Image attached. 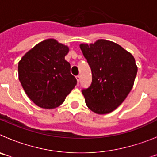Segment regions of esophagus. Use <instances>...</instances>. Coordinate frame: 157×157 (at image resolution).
Segmentation results:
<instances>
[{
  "instance_id": "obj_1",
  "label": "esophagus",
  "mask_w": 157,
  "mask_h": 157,
  "mask_svg": "<svg viewBox=\"0 0 157 157\" xmlns=\"http://www.w3.org/2000/svg\"><path fill=\"white\" fill-rule=\"evenodd\" d=\"M80 78H81V76H80V75H77V76H76V79H77L78 82H79Z\"/></svg>"
}]
</instances>
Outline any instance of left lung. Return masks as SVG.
<instances>
[{
    "label": "left lung",
    "instance_id": "left-lung-1",
    "mask_svg": "<svg viewBox=\"0 0 157 157\" xmlns=\"http://www.w3.org/2000/svg\"><path fill=\"white\" fill-rule=\"evenodd\" d=\"M92 72V82L82 90L86 104L98 114L114 111L130 92L138 72L134 56L116 43L101 39L81 44Z\"/></svg>",
    "mask_w": 157,
    "mask_h": 157
}]
</instances>
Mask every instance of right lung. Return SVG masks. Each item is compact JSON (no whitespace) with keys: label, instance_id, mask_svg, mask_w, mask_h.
<instances>
[{"label":"right lung","instance_id":"add662e5","mask_svg":"<svg viewBox=\"0 0 157 157\" xmlns=\"http://www.w3.org/2000/svg\"><path fill=\"white\" fill-rule=\"evenodd\" d=\"M68 47L56 40L47 39L25 54L18 71L22 86L29 98L42 109L59 106L77 84L65 60Z\"/></svg>","mask_w":157,"mask_h":157}]
</instances>
